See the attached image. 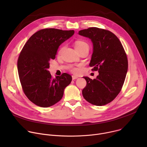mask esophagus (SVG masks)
Wrapping results in <instances>:
<instances>
[{"mask_svg": "<svg viewBox=\"0 0 147 147\" xmlns=\"http://www.w3.org/2000/svg\"><path fill=\"white\" fill-rule=\"evenodd\" d=\"M77 78H78V77H77V76H72V79H73V80H76V79H77Z\"/></svg>", "mask_w": 147, "mask_h": 147, "instance_id": "obj_1", "label": "esophagus"}]
</instances>
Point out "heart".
Segmentation results:
<instances>
[{"label": "heart", "mask_w": 147, "mask_h": 147, "mask_svg": "<svg viewBox=\"0 0 147 147\" xmlns=\"http://www.w3.org/2000/svg\"><path fill=\"white\" fill-rule=\"evenodd\" d=\"M75 48L77 51H79L82 49H89V45L86 42V41L81 40H78L76 41L75 42ZM63 48L60 49V52L62 50ZM71 71L74 73H77L78 72V69L76 67H71Z\"/></svg>", "instance_id": "b5f03b06"}]
</instances>
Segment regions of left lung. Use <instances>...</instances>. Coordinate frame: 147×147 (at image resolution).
<instances>
[{
  "mask_svg": "<svg viewBox=\"0 0 147 147\" xmlns=\"http://www.w3.org/2000/svg\"><path fill=\"white\" fill-rule=\"evenodd\" d=\"M78 34L91 40L93 53L90 66L99 73L94 80L83 77L87 81L82 91L83 97L94 105H105L121 90L128 70L126 53L118 38L108 30L91 27L80 31Z\"/></svg>",
  "mask_w": 147,
  "mask_h": 147,
  "instance_id": "left-lung-1",
  "label": "left lung"
}]
</instances>
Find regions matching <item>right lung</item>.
Masks as SVG:
<instances>
[{"label":"right lung","mask_w":147,"mask_h":147,"mask_svg":"<svg viewBox=\"0 0 147 147\" xmlns=\"http://www.w3.org/2000/svg\"><path fill=\"white\" fill-rule=\"evenodd\" d=\"M74 33V30H40L29 38L21 51L17 61L19 78L25 95L36 105H53L62 98L64 90L70 84V74L65 73L52 78L48 69L59 46Z\"/></svg>","instance_id":"add662e5"}]
</instances>
